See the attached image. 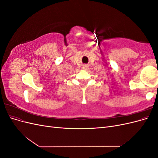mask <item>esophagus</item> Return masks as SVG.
Masks as SVG:
<instances>
[{
  "label": "esophagus",
  "mask_w": 158,
  "mask_h": 158,
  "mask_svg": "<svg viewBox=\"0 0 158 158\" xmlns=\"http://www.w3.org/2000/svg\"><path fill=\"white\" fill-rule=\"evenodd\" d=\"M82 69L83 70H87V69H88V66L86 64H83L82 66Z\"/></svg>",
  "instance_id": "1"
}]
</instances>
